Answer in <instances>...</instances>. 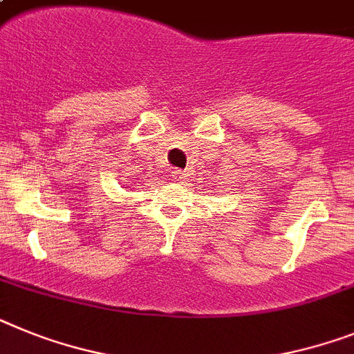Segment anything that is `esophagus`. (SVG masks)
Returning a JSON list of instances; mask_svg holds the SVG:
<instances>
[{
    "mask_svg": "<svg viewBox=\"0 0 354 354\" xmlns=\"http://www.w3.org/2000/svg\"><path fill=\"white\" fill-rule=\"evenodd\" d=\"M171 174H174V179H175V180H183V179H184V175H186L183 170H177V168H175V170L171 171Z\"/></svg>",
    "mask_w": 354,
    "mask_h": 354,
    "instance_id": "obj_1",
    "label": "esophagus"
}]
</instances>
